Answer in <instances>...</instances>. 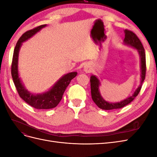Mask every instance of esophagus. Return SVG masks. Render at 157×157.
Wrapping results in <instances>:
<instances>
[{
	"label": "esophagus",
	"instance_id": "obj_1",
	"mask_svg": "<svg viewBox=\"0 0 157 157\" xmlns=\"http://www.w3.org/2000/svg\"><path fill=\"white\" fill-rule=\"evenodd\" d=\"M84 71L86 73H89L90 71H91V69H90V67L89 65H86L84 66Z\"/></svg>",
	"mask_w": 157,
	"mask_h": 157
}]
</instances>
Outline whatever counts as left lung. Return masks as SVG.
Segmentation results:
<instances>
[{
  "label": "left lung",
  "mask_w": 157,
  "mask_h": 157,
  "mask_svg": "<svg viewBox=\"0 0 157 157\" xmlns=\"http://www.w3.org/2000/svg\"><path fill=\"white\" fill-rule=\"evenodd\" d=\"M124 39L123 40V44L128 46L132 47L137 50L140 56V83L137 86L134 94L132 96L126 98L122 101L118 102H109L106 101L102 96L99 91V86H101V81L96 75H92L90 77V85H91V94L94 102L97 106L104 110H111V109H120L126 106L128 104L132 102L134 99L138 95L142 86V84L145 80L146 72V63H145V53L143 45L140 40L133 32L124 30Z\"/></svg>",
  "instance_id": "1"
}]
</instances>
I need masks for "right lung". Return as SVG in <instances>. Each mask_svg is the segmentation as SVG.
<instances>
[{"label": "right lung", "mask_w": 157, "mask_h": 157, "mask_svg": "<svg viewBox=\"0 0 157 157\" xmlns=\"http://www.w3.org/2000/svg\"><path fill=\"white\" fill-rule=\"evenodd\" d=\"M47 25H42L25 32L18 40L13 51L12 63V77L20 96L29 105L38 109H49L56 107L62 99L65 89L77 75V72H71L63 75L53 86L46 91L33 94L28 90L20 77L18 71L19 54L23 42L29 40Z\"/></svg>", "instance_id": "obj_1"}]
</instances>
